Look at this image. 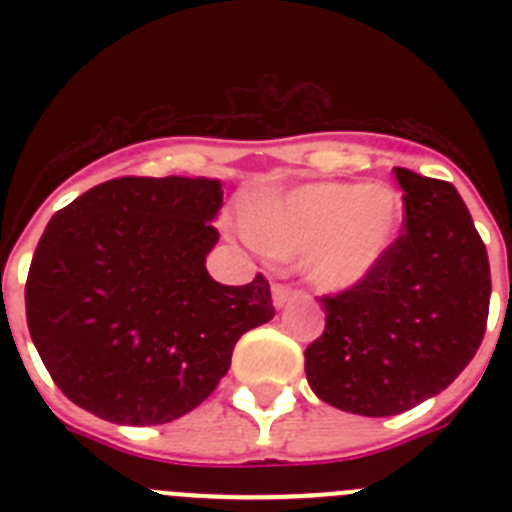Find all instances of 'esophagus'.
<instances>
[{"mask_svg":"<svg viewBox=\"0 0 512 512\" xmlns=\"http://www.w3.org/2000/svg\"><path fill=\"white\" fill-rule=\"evenodd\" d=\"M295 297H300V292L292 287H284V284H274L271 287V300H274V307H284L287 302H292Z\"/></svg>","mask_w":512,"mask_h":512,"instance_id":"obj_1","label":"esophagus"}]
</instances>
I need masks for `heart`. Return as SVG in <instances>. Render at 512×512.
<instances>
[{
	"label": "heart",
	"mask_w": 512,
	"mask_h": 512,
	"mask_svg": "<svg viewBox=\"0 0 512 512\" xmlns=\"http://www.w3.org/2000/svg\"><path fill=\"white\" fill-rule=\"evenodd\" d=\"M402 197L387 184L315 182L246 202L241 225L259 251L300 253L307 282L346 292L374 274L402 228Z\"/></svg>",
	"instance_id": "1"
}]
</instances>
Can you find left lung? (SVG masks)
Here are the masks:
<instances>
[{"label":"left lung","mask_w":512,"mask_h":512,"mask_svg":"<svg viewBox=\"0 0 512 512\" xmlns=\"http://www.w3.org/2000/svg\"><path fill=\"white\" fill-rule=\"evenodd\" d=\"M405 233L369 279L323 297L325 330L305 351L312 392L343 413L384 418L436 397L477 354L490 261L454 184L395 169Z\"/></svg>","instance_id":"obj_1"}]
</instances>
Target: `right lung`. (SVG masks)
I'll use <instances>...</instances> for the list:
<instances>
[{
	"mask_svg": "<svg viewBox=\"0 0 512 512\" xmlns=\"http://www.w3.org/2000/svg\"><path fill=\"white\" fill-rule=\"evenodd\" d=\"M217 179L122 176L58 210L25 284L27 328L74 405L117 425L182 418L225 377L238 338L274 318L261 274H207Z\"/></svg>",
	"mask_w": 512,
	"mask_h": 512,
	"instance_id": "obj_1",
	"label": "right lung"
}]
</instances>
